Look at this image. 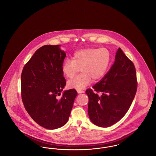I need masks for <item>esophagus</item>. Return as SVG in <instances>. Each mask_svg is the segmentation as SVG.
<instances>
[{
	"label": "esophagus",
	"mask_w": 156,
	"mask_h": 156,
	"mask_svg": "<svg viewBox=\"0 0 156 156\" xmlns=\"http://www.w3.org/2000/svg\"><path fill=\"white\" fill-rule=\"evenodd\" d=\"M77 93H84V91L82 90H77Z\"/></svg>",
	"instance_id": "esophagus-1"
}]
</instances>
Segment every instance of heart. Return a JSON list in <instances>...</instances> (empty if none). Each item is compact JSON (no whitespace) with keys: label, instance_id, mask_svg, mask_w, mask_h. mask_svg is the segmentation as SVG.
Returning <instances> with one entry per match:
<instances>
[{"label":"heart","instance_id":"1","mask_svg":"<svg viewBox=\"0 0 156 156\" xmlns=\"http://www.w3.org/2000/svg\"><path fill=\"white\" fill-rule=\"evenodd\" d=\"M72 60L66 59L62 66L63 74L69 79L73 78L80 69L82 73L67 82L70 89L82 90L90 83L91 79H101L109 66L110 54L106 48H89L76 50Z\"/></svg>","mask_w":156,"mask_h":156}]
</instances>
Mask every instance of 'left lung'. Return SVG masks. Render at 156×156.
I'll return each instance as SVG.
<instances>
[{"label":"left lung","mask_w":156,"mask_h":156,"mask_svg":"<svg viewBox=\"0 0 156 156\" xmlns=\"http://www.w3.org/2000/svg\"><path fill=\"white\" fill-rule=\"evenodd\" d=\"M88 89V113L95 125L107 127L118 122L129 110L136 95L137 81L135 66L119 48L114 64L100 82ZM100 92L102 94L98 96Z\"/></svg>","instance_id":"8db88e82"}]
</instances>
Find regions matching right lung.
Listing matches in <instances>:
<instances>
[{
  "label": "right lung",
  "mask_w": 156,
  "mask_h": 156,
  "mask_svg": "<svg viewBox=\"0 0 156 156\" xmlns=\"http://www.w3.org/2000/svg\"><path fill=\"white\" fill-rule=\"evenodd\" d=\"M59 46L44 45L37 50L21 74L25 109L35 122L50 130L66 124L77 94L73 89L61 94L66 83L62 70L66 53Z\"/></svg>",
  "instance_id": "right-lung-1"
}]
</instances>
